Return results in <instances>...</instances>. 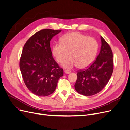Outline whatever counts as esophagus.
<instances>
[{"label":"esophagus","mask_w":130,"mask_h":130,"mask_svg":"<svg viewBox=\"0 0 130 130\" xmlns=\"http://www.w3.org/2000/svg\"><path fill=\"white\" fill-rule=\"evenodd\" d=\"M64 73H65L66 74H69V73H70L71 72L69 71H68V70H66V71H64Z\"/></svg>","instance_id":"1"}]
</instances>
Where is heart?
I'll use <instances>...</instances> for the list:
<instances>
[{
  "label": "heart",
  "mask_w": 130,
  "mask_h": 130,
  "mask_svg": "<svg viewBox=\"0 0 130 130\" xmlns=\"http://www.w3.org/2000/svg\"><path fill=\"white\" fill-rule=\"evenodd\" d=\"M98 50V43L92 37L78 32L66 34L62 37L61 43L53 46L52 53L56 61L62 63L69 55L71 57L63 63L66 68L78 66L80 69L87 68L94 61Z\"/></svg>",
  "instance_id": "b5f03b06"
}]
</instances>
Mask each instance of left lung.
I'll return each instance as SVG.
<instances>
[{
    "instance_id": "obj_1",
    "label": "left lung",
    "mask_w": 130,
    "mask_h": 130,
    "mask_svg": "<svg viewBox=\"0 0 130 130\" xmlns=\"http://www.w3.org/2000/svg\"><path fill=\"white\" fill-rule=\"evenodd\" d=\"M100 51L96 59L89 67L77 72L74 85L75 90L84 96H91L99 93L106 86L113 70L112 50L101 36Z\"/></svg>"
}]
</instances>
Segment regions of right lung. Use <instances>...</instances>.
Masks as SVG:
<instances>
[{
	"mask_svg": "<svg viewBox=\"0 0 130 130\" xmlns=\"http://www.w3.org/2000/svg\"><path fill=\"white\" fill-rule=\"evenodd\" d=\"M62 30L43 29L38 31L25 44L20 59L24 83L31 93L40 96L54 92L63 69L52 56L50 42Z\"/></svg>",
	"mask_w": 130,
	"mask_h": 130,
	"instance_id": "right-lung-1",
	"label": "right lung"
}]
</instances>
